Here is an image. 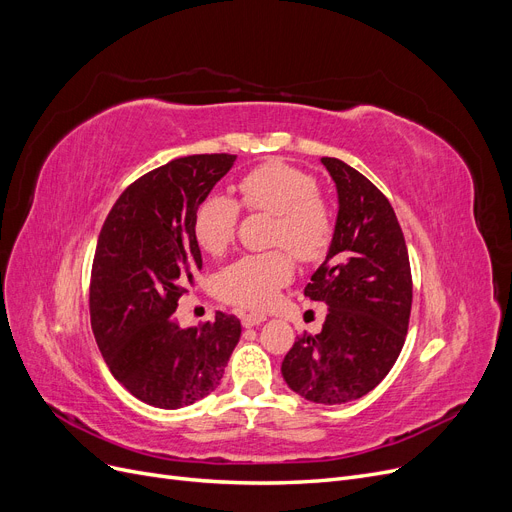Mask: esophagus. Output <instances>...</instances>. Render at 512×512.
I'll return each mask as SVG.
<instances>
[{
  "instance_id": "obj_1",
  "label": "esophagus",
  "mask_w": 512,
  "mask_h": 512,
  "mask_svg": "<svg viewBox=\"0 0 512 512\" xmlns=\"http://www.w3.org/2000/svg\"><path fill=\"white\" fill-rule=\"evenodd\" d=\"M266 321V316L260 314V312H248V314H241V325L243 327H256V325H262Z\"/></svg>"
}]
</instances>
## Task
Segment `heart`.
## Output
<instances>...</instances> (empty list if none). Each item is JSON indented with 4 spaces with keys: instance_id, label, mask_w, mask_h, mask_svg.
Returning <instances> with one entry per match:
<instances>
[{
    "instance_id": "1",
    "label": "heart",
    "mask_w": 512,
    "mask_h": 512,
    "mask_svg": "<svg viewBox=\"0 0 512 512\" xmlns=\"http://www.w3.org/2000/svg\"><path fill=\"white\" fill-rule=\"evenodd\" d=\"M239 204L250 212L273 214V246L287 248L304 262L319 260L329 248L333 214L316 181L304 170L281 160L264 162L237 183ZM239 206L210 193L193 216V235L208 254H223L235 237ZM294 277V262L283 250L243 256L218 273L216 291L227 302L248 308H269Z\"/></svg>"
}]
</instances>
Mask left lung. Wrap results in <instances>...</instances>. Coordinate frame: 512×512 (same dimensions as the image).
<instances>
[{"mask_svg":"<svg viewBox=\"0 0 512 512\" xmlns=\"http://www.w3.org/2000/svg\"><path fill=\"white\" fill-rule=\"evenodd\" d=\"M337 187V221L325 262L304 296L329 306L323 331L296 339L285 383L316 404H344L377 387L398 360L410 319L412 277L392 204L358 170L321 158Z\"/></svg>","mask_w":512,"mask_h":512,"instance_id":"left-lung-1","label":"left lung"}]
</instances>
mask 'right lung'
I'll list each match as a JSON object with an SVG mask.
<instances>
[{
    "label": "right lung",
    "instance_id": "right-lung-1",
    "mask_svg": "<svg viewBox=\"0 0 512 512\" xmlns=\"http://www.w3.org/2000/svg\"><path fill=\"white\" fill-rule=\"evenodd\" d=\"M235 158L196 154L154 168L120 193L97 237L89 287L97 348L114 379L156 408H183L214 392L239 342L233 314L216 312L200 329L175 319L202 271L193 216Z\"/></svg>",
    "mask_w": 512,
    "mask_h": 512
}]
</instances>
